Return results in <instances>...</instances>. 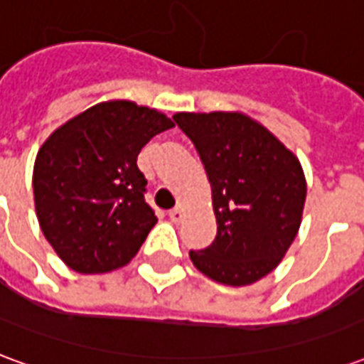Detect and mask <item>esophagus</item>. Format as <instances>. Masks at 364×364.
Returning <instances> with one entry per match:
<instances>
[{
    "instance_id": "obj_1",
    "label": "esophagus",
    "mask_w": 364,
    "mask_h": 364,
    "mask_svg": "<svg viewBox=\"0 0 364 364\" xmlns=\"http://www.w3.org/2000/svg\"><path fill=\"white\" fill-rule=\"evenodd\" d=\"M169 220L177 224V222L183 220V208L181 206H175L173 210H169Z\"/></svg>"
}]
</instances>
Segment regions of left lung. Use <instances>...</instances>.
Wrapping results in <instances>:
<instances>
[{"label": "left lung", "instance_id": "obj_1", "mask_svg": "<svg viewBox=\"0 0 364 364\" xmlns=\"http://www.w3.org/2000/svg\"><path fill=\"white\" fill-rule=\"evenodd\" d=\"M213 189L216 237L193 265L222 284L245 287L273 271L302 222L304 171L267 128L244 112H177Z\"/></svg>", "mask_w": 364, "mask_h": 364}]
</instances>
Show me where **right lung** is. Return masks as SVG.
<instances>
[{"label":"right lung","instance_id":"obj_1","mask_svg":"<svg viewBox=\"0 0 364 364\" xmlns=\"http://www.w3.org/2000/svg\"><path fill=\"white\" fill-rule=\"evenodd\" d=\"M173 122L132 101L93 105L36 154V218L44 237L77 273H109L134 257L158 222L136 166L151 138Z\"/></svg>","mask_w":364,"mask_h":364}]
</instances>
